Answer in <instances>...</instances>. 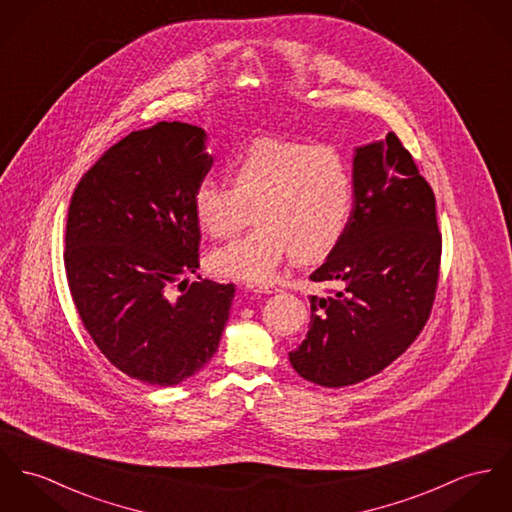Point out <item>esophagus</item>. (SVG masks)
I'll list each match as a JSON object with an SVG mask.
<instances>
[{"label": "esophagus", "mask_w": 512, "mask_h": 512, "mask_svg": "<svg viewBox=\"0 0 512 512\" xmlns=\"http://www.w3.org/2000/svg\"><path fill=\"white\" fill-rule=\"evenodd\" d=\"M247 288L251 292H255V294H273V292H278L275 284H247Z\"/></svg>", "instance_id": "1"}]
</instances>
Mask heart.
<instances>
[{
    "label": "heart",
    "mask_w": 512,
    "mask_h": 512,
    "mask_svg": "<svg viewBox=\"0 0 512 512\" xmlns=\"http://www.w3.org/2000/svg\"><path fill=\"white\" fill-rule=\"evenodd\" d=\"M230 185L204 179L193 193L198 228L214 237L236 234L257 216L245 236L210 255L216 275L275 280L282 261L325 259L347 234L354 206L353 171L333 146L265 138L228 163Z\"/></svg>",
    "instance_id": "b5f03b06"
}]
</instances>
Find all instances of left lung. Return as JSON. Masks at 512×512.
Here are the masks:
<instances>
[{
    "instance_id": "1",
    "label": "left lung",
    "mask_w": 512,
    "mask_h": 512,
    "mask_svg": "<svg viewBox=\"0 0 512 512\" xmlns=\"http://www.w3.org/2000/svg\"><path fill=\"white\" fill-rule=\"evenodd\" d=\"M349 230L312 273L329 296H312L310 331L288 353L323 388L376 376L419 337L433 310L442 236L431 185L390 132L356 148Z\"/></svg>"
}]
</instances>
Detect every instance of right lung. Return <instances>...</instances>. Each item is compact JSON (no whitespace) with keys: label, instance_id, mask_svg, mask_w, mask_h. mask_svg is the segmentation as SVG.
I'll list each match as a JSON object with an SVG mask.
<instances>
[{"label":"right lung","instance_id":"add662e5","mask_svg":"<svg viewBox=\"0 0 512 512\" xmlns=\"http://www.w3.org/2000/svg\"><path fill=\"white\" fill-rule=\"evenodd\" d=\"M206 132L158 122L130 132L81 177L64 267L85 331L130 378L175 386L214 356L234 284L175 280L198 269L193 193L212 167Z\"/></svg>","mask_w":512,"mask_h":512}]
</instances>
